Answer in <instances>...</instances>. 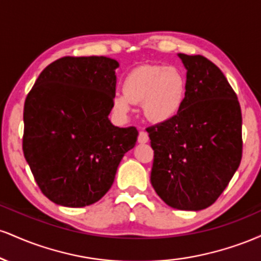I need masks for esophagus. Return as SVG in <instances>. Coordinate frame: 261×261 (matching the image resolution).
<instances>
[{
    "instance_id": "1",
    "label": "esophagus",
    "mask_w": 261,
    "mask_h": 261,
    "mask_svg": "<svg viewBox=\"0 0 261 261\" xmlns=\"http://www.w3.org/2000/svg\"><path fill=\"white\" fill-rule=\"evenodd\" d=\"M140 143H147L149 141V137H148V134L145 133V131H141L139 134V139H137Z\"/></svg>"
}]
</instances>
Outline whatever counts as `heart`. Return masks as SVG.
<instances>
[{
    "label": "heart",
    "mask_w": 261,
    "mask_h": 261,
    "mask_svg": "<svg viewBox=\"0 0 261 261\" xmlns=\"http://www.w3.org/2000/svg\"><path fill=\"white\" fill-rule=\"evenodd\" d=\"M187 77L173 66L145 65L134 68L122 81V93L113 97L114 112L121 118L133 110V103H142L143 115L149 121L163 124L180 112L187 97Z\"/></svg>",
    "instance_id": "obj_1"
}]
</instances>
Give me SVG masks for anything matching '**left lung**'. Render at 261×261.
<instances>
[{
    "label": "left lung",
    "mask_w": 261,
    "mask_h": 261,
    "mask_svg": "<svg viewBox=\"0 0 261 261\" xmlns=\"http://www.w3.org/2000/svg\"><path fill=\"white\" fill-rule=\"evenodd\" d=\"M187 97L172 120L147 128L151 184L167 205L200 211L223 193L242 160V112L222 71L201 55L179 54Z\"/></svg>",
    "instance_id": "1"
}]
</instances>
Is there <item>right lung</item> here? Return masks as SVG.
I'll return each instance as SVG.
<instances>
[{
    "label": "right lung",
    "instance_id": "obj_1",
    "mask_svg": "<svg viewBox=\"0 0 261 261\" xmlns=\"http://www.w3.org/2000/svg\"><path fill=\"white\" fill-rule=\"evenodd\" d=\"M118 67L106 56H66L45 67L27 95L23 152L40 190L58 205L100 200L136 145V128L109 120Z\"/></svg>",
    "mask_w": 261,
    "mask_h": 261
}]
</instances>
